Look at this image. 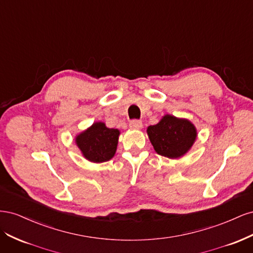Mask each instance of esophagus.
I'll use <instances>...</instances> for the list:
<instances>
[{"label":"esophagus","mask_w":253,"mask_h":253,"mask_svg":"<svg viewBox=\"0 0 253 253\" xmlns=\"http://www.w3.org/2000/svg\"><path fill=\"white\" fill-rule=\"evenodd\" d=\"M129 127L131 128H135V129H139L142 127V122L140 120L134 119L131 122H129Z\"/></svg>","instance_id":"1"}]
</instances>
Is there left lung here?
<instances>
[{"instance_id":"left-lung-1","label":"left lung","mask_w":253,"mask_h":253,"mask_svg":"<svg viewBox=\"0 0 253 253\" xmlns=\"http://www.w3.org/2000/svg\"><path fill=\"white\" fill-rule=\"evenodd\" d=\"M151 143L157 154L178 158L186 154L196 138L195 126L189 120L166 115L157 125L147 129Z\"/></svg>"}]
</instances>
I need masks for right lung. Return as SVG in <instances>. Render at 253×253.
<instances>
[{"mask_svg": "<svg viewBox=\"0 0 253 253\" xmlns=\"http://www.w3.org/2000/svg\"><path fill=\"white\" fill-rule=\"evenodd\" d=\"M119 131L106 127L103 122H96L85 132L76 138L82 154L89 162L104 163L110 160L116 152Z\"/></svg>", "mask_w": 253, "mask_h": 253, "instance_id": "obj_1", "label": "right lung"}]
</instances>
